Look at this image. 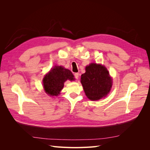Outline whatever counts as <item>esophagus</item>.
<instances>
[{
    "mask_svg": "<svg viewBox=\"0 0 150 150\" xmlns=\"http://www.w3.org/2000/svg\"><path fill=\"white\" fill-rule=\"evenodd\" d=\"M74 78L76 79H79V73H75L74 74Z\"/></svg>",
    "mask_w": 150,
    "mask_h": 150,
    "instance_id": "1",
    "label": "esophagus"
}]
</instances>
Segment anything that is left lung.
Segmentation results:
<instances>
[{
    "mask_svg": "<svg viewBox=\"0 0 150 150\" xmlns=\"http://www.w3.org/2000/svg\"><path fill=\"white\" fill-rule=\"evenodd\" d=\"M81 83L88 98L97 101L110 93L112 80L105 66L91 63L86 67L85 73L81 75Z\"/></svg>",
    "mask_w": 150,
    "mask_h": 150,
    "instance_id": "obj_1",
    "label": "left lung"
}]
</instances>
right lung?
Returning <instances> with one entry per match:
<instances>
[{"mask_svg":"<svg viewBox=\"0 0 150 150\" xmlns=\"http://www.w3.org/2000/svg\"><path fill=\"white\" fill-rule=\"evenodd\" d=\"M67 80H74V75L71 71L61 66H55L43 78L45 92L51 96H57Z\"/></svg>","mask_w":150,"mask_h":150,"instance_id":"obj_1","label":"right lung"}]
</instances>
